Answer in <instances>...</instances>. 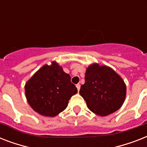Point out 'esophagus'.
<instances>
[{
  "instance_id": "esophagus-1",
  "label": "esophagus",
  "mask_w": 147,
  "mask_h": 147,
  "mask_svg": "<svg viewBox=\"0 0 147 147\" xmlns=\"http://www.w3.org/2000/svg\"><path fill=\"white\" fill-rule=\"evenodd\" d=\"M76 88H77L78 91H79V90H80V84H77V85H76Z\"/></svg>"
}]
</instances>
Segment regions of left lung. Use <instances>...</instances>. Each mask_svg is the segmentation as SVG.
I'll list each match as a JSON object with an SVG mask.
<instances>
[{
    "label": "left lung",
    "instance_id": "8db88e82",
    "mask_svg": "<svg viewBox=\"0 0 147 147\" xmlns=\"http://www.w3.org/2000/svg\"><path fill=\"white\" fill-rule=\"evenodd\" d=\"M85 81L79 93L94 114L107 116L122 106L126 97V85L113 69L92 65L86 70Z\"/></svg>",
    "mask_w": 147,
    "mask_h": 147
}]
</instances>
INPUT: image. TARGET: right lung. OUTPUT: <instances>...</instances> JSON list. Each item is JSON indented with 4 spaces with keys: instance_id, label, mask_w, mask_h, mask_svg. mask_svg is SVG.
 Returning a JSON list of instances; mask_svg holds the SVG:
<instances>
[{
    "instance_id": "add662e5",
    "label": "right lung",
    "mask_w": 147,
    "mask_h": 147,
    "mask_svg": "<svg viewBox=\"0 0 147 147\" xmlns=\"http://www.w3.org/2000/svg\"><path fill=\"white\" fill-rule=\"evenodd\" d=\"M77 92L70 76L55 62L51 65H43L25 85L26 99L31 107L48 117H55L63 111L70 98Z\"/></svg>"
}]
</instances>
